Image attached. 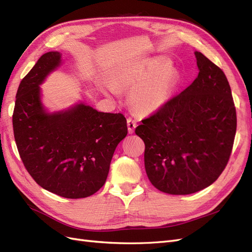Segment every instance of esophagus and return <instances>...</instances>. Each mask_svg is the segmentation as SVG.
I'll return each instance as SVG.
<instances>
[{"instance_id": "esophagus-1", "label": "esophagus", "mask_w": 252, "mask_h": 252, "mask_svg": "<svg viewBox=\"0 0 252 252\" xmlns=\"http://www.w3.org/2000/svg\"><path fill=\"white\" fill-rule=\"evenodd\" d=\"M127 126H128V132L132 134L134 132V129L136 127V122L132 119H127Z\"/></svg>"}]
</instances>
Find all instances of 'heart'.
<instances>
[{
	"label": "heart",
	"instance_id": "1",
	"mask_svg": "<svg viewBox=\"0 0 252 252\" xmlns=\"http://www.w3.org/2000/svg\"><path fill=\"white\" fill-rule=\"evenodd\" d=\"M180 83L178 68L165 57H155L139 63L118 67L112 81L102 83V90L109 96H118L120 88L131 89L129 102L143 116L162 110L168 104Z\"/></svg>",
	"mask_w": 252,
	"mask_h": 252
}]
</instances>
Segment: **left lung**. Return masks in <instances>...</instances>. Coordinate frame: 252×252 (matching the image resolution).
<instances>
[{
    "label": "left lung",
    "instance_id": "left-lung-1",
    "mask_svg": "<svg viewBox=\"0 0 252 252\" xmlns=\"http://www.w3.org/2000/svg\"><path fill=\"white\" fill-rule=\"evenodd\" d=\"M197 78L135 128L145 143L151 184L169 194L210 186L229 159L236 130L231 89L222 69L195 51Z\"/></svg>",
    "mask_w": 252,
    "mask_h": 252
}]
</instances>
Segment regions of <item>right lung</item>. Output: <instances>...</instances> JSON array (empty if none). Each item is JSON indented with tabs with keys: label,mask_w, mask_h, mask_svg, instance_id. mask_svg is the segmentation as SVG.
I'll list each match as a JSON object with an SVG mask.
<instances>
[{
	"label": "right lung",
	"mask_w": 252,
	"mask_h": 252,
	"mask_svg": "<svg viewBox=\"0 0 252 252\" xmlns=\"http://www.w3.org/2000/svg\"><path fill=\"white\" fill-rule=\"evenodd\" d=\"M62 65L49 51L22 80L14 106V140L25 168L42 188L67 199L93 195L106 182L118 144L127 135L121 113L100 112L82 101L49 111L41 85Z\"/></svg>",
	"instance_id": "add662e5"
}]
</instances>
